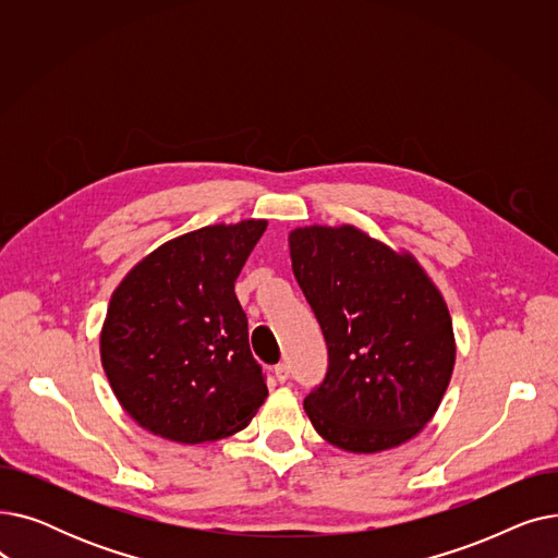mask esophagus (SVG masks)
Listing matches in <instances>:
<instances>
[{"label":"esophagus","mask_w":558,"mask_h":558,"mask_svg":"<svg viewBox=\"0 0 558 558\" xmlns=\"http://www.w3.org/2000/svg\"><path fill=\"white\" fill-rule=\"evenodd\" d=\"M274 375H276L278 383H287V379H289V366L287 364H278L274 368Z\"/></svg>","instance_id":"34e87169"}]
</instances>
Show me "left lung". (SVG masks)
<instances>
[{"label": "left lung", "instance_id": "obj_1", "mask_svg": "<svg viewBox=\"0 0 558 558\" xmlns=\"http://www.w3.org/2000/svg\"><path fill=\"white\" fill-rule=\"evenodd\" d=\"M289 253L328 343L326 379L305 398L314 429L348 452L402 446L432 421L452 377L441 291L414 255L348 223L291 230Z\"/></svg>", "mask_w": 558, "mask_h": 558}]
</instances>
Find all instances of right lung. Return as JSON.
<instances>
[{"instance_id": "add662e5", "label": "right lung", "mask_w": 558, "mask_h": 558, "mask_svg": "<svg viewBox=\"0 0 558 558\" xmlns=\"http://www.w3.org/2000/svg\"><path fill=\"white\" fill-rule=\"evenodd\" d=\"M264 219L205 226L140 259L112 291L101 364L144 429L175 444L244 429L269 396L234 296Z\"/></svg>"}]
</instances>
